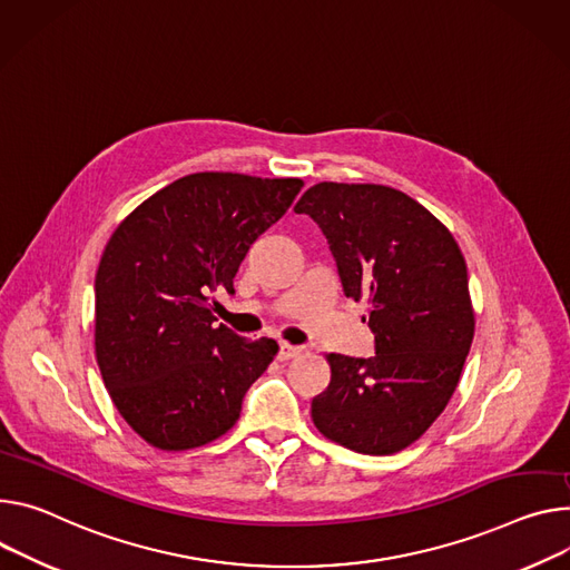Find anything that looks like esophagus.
Instances as JSON below:
<instances>
[{"mask_svg":"<svg viewBox=\"0 0 570 570\" xmlns=\"http://www.w3.org/2000/svg\"><path fill=\"white\" fill-rule=\"evenodd\" d=\"M302 354V347L299 345H288V343H279V358L282 361H288V358H295Z\"/></svg>","mask_w":570,"mask_h":570,"instance_id":"esophagus-1","label":"esophagus"}]
</instances>
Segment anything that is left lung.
Listing matches in <instances>:
<instances>
[{
    "label": "left lung",
    "instance_id": "8db88e82",
    "mask_svg": "<svg viewBox=\"0 0 570 570\" xmlns=\"http://www.w3.org/2000/svg\"><path fill=\"white\" fill-rule=\"evenodd\" d=\"M295 214L321 227L345 297L368 299L375 334L368 358L327 354L332 380L312 419L354 452H400L441 416L473 343L463 254L423 204L389 186L323 181Z\"/></svg>",
    "mask_w": 570,
    "mask_h": 570
}]
</instances>
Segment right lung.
I'll list each match as a JSON object with an SVG mask.
<instances>
[{
	"label": "right lung",
	"instance_id": "obj_1",
	"mask_svg": "<svg viewBox=\"0 0 570 570\" xmlns=\"http://www.w3.org/2000/svg\"><path fill=\"white\" fill-rule=\"evenodd\" d=\"M302 179L197 173L154 193L101 254L95 354L114 404L149 445L223 436L279 345L216 325L209 295H234L249 245L293 204Z\"/></svg>",
	"mask_w": 570,
	"mask_h": 570
}]
</instances>
